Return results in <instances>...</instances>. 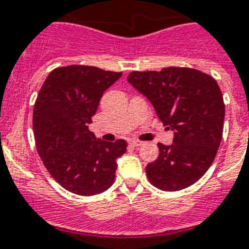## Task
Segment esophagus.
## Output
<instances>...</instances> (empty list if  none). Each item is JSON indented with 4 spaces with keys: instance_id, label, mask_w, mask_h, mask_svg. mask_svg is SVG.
I'll return each mask as SVG.
<instances>
[{
    "instance_id": "1",
    "label": "esophagus",
    "mask_w": 249,
    "mask_h": 249,
    "mask_svg": "<svg viewBox=\"0 0 249 249\" xmlns=\"http://www.w3.org/2000/svg\"><path fill=\"white\" fill-rule=\"evenodd\" d=\"M129 144L133 145V147H139V145H142L143 143L139 142V141H130V142H129Z\"/></svg>"
}]
</instances>
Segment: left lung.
<instances>
[{"label":"left lung","instance_id":"8db88e82","mask_svg":"<svg viewBox=\"0 0 249 249\" xmlns=\"http://www.w3.org/2000/svg\"><path fill=\"white\" fill-rule=\"evenodd\" d=\"M128 83L174 131L173 144L159 143V157L145 166L149 181L166 192L195 184L212 165L223 138L225 105L219 84L191 68L133 71Z\"/></svg>","mask_w":249,"mask_h":249}]
</instances>
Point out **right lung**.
<instances>
[{"instance_id":"right-lung-1","label":"right lung","mask_w":249,"mask_h":249,"mask_svg":"<svg viewBox=\"0 0 249 249\" xmlns=\"http://www.w3.org/2000/svg\"><path fill=\"white\" fill-rule=\"evenodd\" d=\"M121 75L94 66L58 68L38 93L33 110L37 151L52 178L71 193L94 196L114 183L116 160L126 152V142H105L88 125L104 92Z\"/></svg>"}]
</instances>
